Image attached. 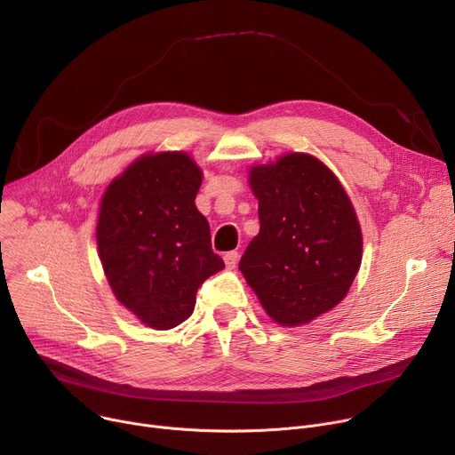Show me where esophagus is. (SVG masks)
Masks as SVG:
<instances>
[{"instance_id":"1","label":"esophagus","mask_w":455,"mask_h":455,"mask_svg":"<svg viewBox=\"0 0 455 455\" xmlns=\"http://www.w3.org/2000/svg\"><path fill=\"white\" fill-rule=\"evenodd\" d=\"M237 261H239V252L232 251V252H227V254H225V265H227V268H228V270L235 268Z\"/></svg>"}]
</instances>
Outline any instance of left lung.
<instances>
[{
	"mask_svg": "<svg viewBox=\"0 0 455 455\" xmlns=\"http://www.w3.org/2000/svg\"><path fill=\"white\" fill-rule=\"evenodd\" d=\"M259 234L239 270L265 312L281 326H301L348 294L363 258L354 204L338 176L305 152L254 164Z\"/></svg>",
	"mask_w": 455,
	"mask_h": 455,
	"instance_id": "1",
	"label": "left lung"
}]
</instances>
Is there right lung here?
Instances as JSON below:
<instances>
[{"label": "right lung", "mask_w": 455, "mask_h": 455, "mask_svg": "<svg viewBox=\"0 0 455 455\" xmlns=\"http://www.w3.org/2000/svg\"><path fill=\"white\" fill-rule=\"evenodd\" d=\"M201 181L203 171L187 152H150L101 197L96 241L112 294L156 330L188 319L197 288L225 268L194 203Z\"/></svg>", "instance_id": "right-lung-1"}]
</instances>
